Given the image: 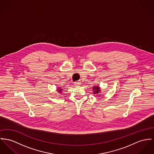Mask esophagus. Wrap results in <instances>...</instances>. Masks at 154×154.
I'll return each mask as SVG.
<instances>
[{"label": "esophagus", "instance_id": "obj_1", "mask_svg": "<svg viewBox=\"0 0 154 154\" xmlns=\"http://www.w3.org/2000/svg\"><path fill=\"white\" fill-rule=\"evenodd\" d=\"M74 83H75V84L76 85H80V84L81 82H80V81H77V82H75Z\"/></svg>", "mask_w": 154, "mask_h": 154}]
</instances>
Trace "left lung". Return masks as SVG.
Segmentation results:
<instances>
[{
    "instance_id": "8db88e82",
    "label": "left lung",
    "mask_w": 154,
    "mask_h": 154,
    "mask_svg": "<svg viewBox=\"0 0 154 154\" xmlns=\"http://www.w3.org/2000/svg\"><path fill=\"white\" fill-rule=\"evenodd\" d=\"M93 91H94V94H98L99 93V91H100V88L99 87H93Z\"/></svg>"
}]
</instances>
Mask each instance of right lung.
<instances>
[{
    "label": "right lung",
    "instance_id": "1",
    "mask_svg": "<svg viewBox=\"0 0 154 154\" xmlns=\"http://www.w3.org/2000/svg\"><path fill=\"white\" fill-rule=\"evenodd\" d=\"M58 91L60 92V93H61V88H60L59 90H58Z\"/></svg>",
    "mask_w": 154,
    "mask_h": 154
}]
</instances>
